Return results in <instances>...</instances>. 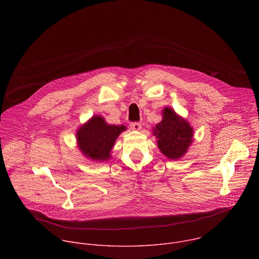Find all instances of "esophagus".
Wrapping results in <instances>:
<instances>
[{
  "mask_svg": "<svg viewBox=\"0 0 259 259\" xmlns=\"http://www.w3.org/2000/svg\"><path fill=\"white\" fill-rule=\"evenodd\" d=\"M130 128L132 130H135V131H139L141 129V124L138 123V122H134V123H131L130 124Z\"/></svg>",
  "mask_w": 259,
  "mask_h": 259,
  "instance_id": "obj_1",
  "label": "esophagus"
}]
</instances>
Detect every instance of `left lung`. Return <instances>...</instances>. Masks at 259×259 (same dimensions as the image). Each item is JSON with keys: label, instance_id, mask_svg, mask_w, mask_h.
Listing matches in <instances>:
<instances>
[{"label": "left lung", "instance_id": "obj_1", "mask_svg": "<svg viewBox=\"0 0 259 259\" xmlns=\"http://www.w3.org/2000/svg\"><path fill=\"white\" fill-rule=\"evenodd\" d=\"M162 114L163 120L154 128V135L158 138L162 154L171 160H178L193 142V128L170 107H165Z\"/></svg>", "mask_w": 259, "mask_h": 259}]
</instances>
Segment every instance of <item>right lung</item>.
<instances>
[{
	"label": "right lung",
	"mask_w": 259,
	"mask_h": 259,
	"mask_svg": "<svg viewBox=\"0 0 259 259\" xmlns=\"http://www.w3.org/2000/svg\"><path fill=\"white\" fill-rule=\"evenodd\" d=\"M124 125H108L100 116H93L77 131L78 146L85 157L93 161H106Z\"/></svg>",
	"instance_id": "add662e5"
}]
</instances>
